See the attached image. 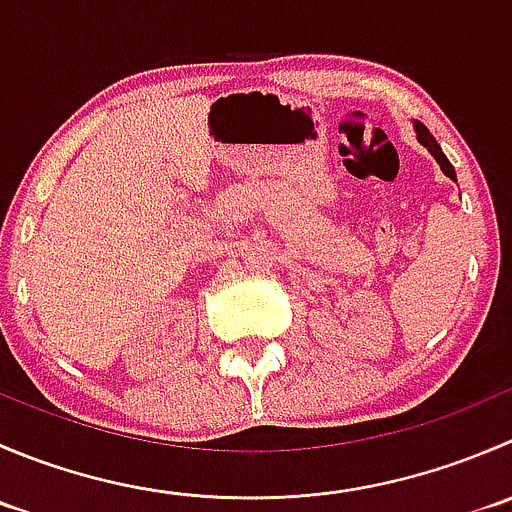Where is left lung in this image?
<instances>
[{
	"mask_svg": "<svg viewBox=\"0 0 512 512\" xmlns=\"http://www.w3.org/2000/svg\"><path fill=\"white\" fill-rule=\"evenodd\" d=\"M415 132H418V142H420V145H423L425 150H428L430 155L435 157V162H438V165H440L443 175L450 177V180H455L453 165H450L448 157L443 155V150H440V145H438V142H435V137L428 132V127H425V124H420V122H415Z\"/></svg>",
	"mask_w": 512,
	"mask_h": 512,
	"instance_id": "obj_1",
	"label": "left lung"
}]
</instances>
